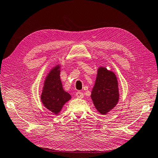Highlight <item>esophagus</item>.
<instances>
[{
  "instance_id": "esophagus-1",
  "label": "esophagus",
  "mask_w": 158,
  "mask_h": 158,
  "mask_svg": "<svg viewBox=\"0 0 158 158\" xmlns=\"http://www.w3.org/2000/svg\"><path fill=\"white\" fill-rule=\"evenodd\" d=\"M76 96L78 98H82L84 97L83 93L81 92H76Z\"/></svg>"
}]
</instances>
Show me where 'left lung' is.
Listing matches in <instances>:
<instances>
[{"instance_id": "1", "label": "left lung", "mask_w": 158, "mask_h": 158, "mask_svg": "<svg viewBox=\"0 0 158 158\" xmlns=\"http://www.w3.org/2000/svg\"><path fill=\"white\" fill-rule=\"evenodd\" d=\"M91 98L96 109L106 114L117 106L119 99L117 77L113 71L103 66L98 67Z\"/></svg>"}]
</instances>
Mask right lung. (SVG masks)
Instances as JSON below:
<instances>
[{
  "label": "right lung",
  "mask_w": 158,
  "mask_h": 158,
  "mask_svg": "<svg viewBox=\"0 0 158 158\" xmlns=\"http://www.w3.org/2000/svg\"><path fill=\"white\" fill-rule=\"evenodd\" d=\"M61 65L54 66L47 75L41 95V101L47 110L58 114L71 96L64 90L60 79Z\"/></svg>",
  "instance_id": "1"
}]
</instances>
